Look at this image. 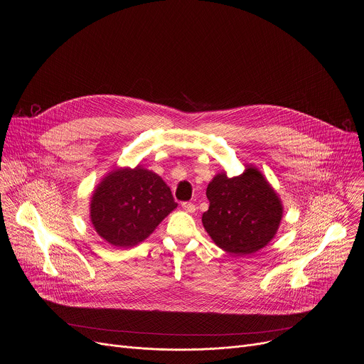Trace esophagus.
<instances>
[{"label":"esophagus","mask_w":364,"mask_h":364,"mask_svg":"<svg viewBox=\"0 0 364 364\" xmlns=\"http://www.w3.org/2000/svg\"><path fill=\"white\" fill-rule=\"evenodd\" d=\"M181 207L186 213H190V214H193L196 211V205L193 203H181Z\"/></svg>","instance_id":"34e87169"}]
</instances>
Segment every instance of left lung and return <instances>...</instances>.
<instances>
[{
    "mask_svg": "<svg viewBox=\"0 0 364 364\" xmlns=\"http://www.w3.org/2000/svg\"><path fill=\"white\" fill-rule=\"evenodd\" d=\"M210 208L203 214V225L220 249L247 256L264 247L276 235L282 215V203L255 167L228 178L225 173L208 184Z\"/></svg>",
    "mask_w": 364,
    "mask_h": 364,
    "instance_id": "obj_1",
    "label": "left lung"
}]
</instances>
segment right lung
Here are the masks:
<instances>
[{
	"mask_svg": "<svg viewBox=\"0 0 364 364\" xmlns=\"http://www.w3.org/2000/svg\"><path fill=\"white\" fill-rule=\"evenodd\" d=\"M176 207L167 184L138 166L115 170L101 181L91 198V222L109 245L128 247L145 240Z\"/></svg>",
	"mask_w": 364,
	"mask_h": 364,
	"instance_id": "obj_1",
	"label": "right lung"
}]
</instances>
